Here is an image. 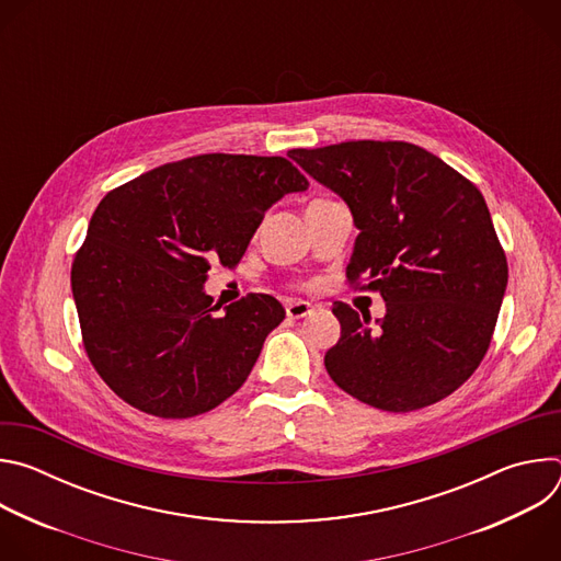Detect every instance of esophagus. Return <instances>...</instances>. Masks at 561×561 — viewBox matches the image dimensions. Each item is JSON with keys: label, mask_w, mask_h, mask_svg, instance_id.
Segmentation results:
<instances>
[{"label": "esophagus", "mask_w": 561, "mask_h": 561, "mask_svg": "<svg viewBox=\"0 0 561 561\" xmlns=\"http://www.w3.org/2000/svg\"><path fill=\"white\" fill-rule=\"evenodd\" d=\"M310 310H312V306H310L308 301H301V299H295V301H288V304H286V314H288L290 319H301V317H306Z\"/></svg>", "instance_id": "esophagus-1"}]
</instances>
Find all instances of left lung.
<instances>
[{
	"label": "left lung",
	"instance_id": "1",
	"mask_svg": "<svg viewBox=\"0 0 561 561\" xmlns=\"http://www.w3.org/2000/svg\"><path fill=\"white\" fill-rule=\"evenodd\" d=\"M290 159L337 193L359 228L348 282L379 290L370 327L344 301L340 342L324 364L359 402L409 413L457 390L484 359L508 284V264L484 195L409 141L293 148Z\"/></svg>",
	"mask_w": 561,
	"mask_h": 561
}]
</instances>
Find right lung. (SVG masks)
Segmentation results:
<instances>
[{
	"mask_svg": "<svg viewBox=\"0 0 561 561\" xmlns=\"http://www.w3.org/2000/svg\"><path fill=\"white\" fill-rule=\"evenodd\" d=\"M306 188L284 157L210 152L152 169L100 202L70 286L89 359L126 404L186 420L247 381L286 312L253 293L217 314L206 273L213 260L234 266L264 213Z\"/></svg>",
	"mask_w": 561,
	"mask_h": 561,
	"instance_id": "add662e5",
	"label": "right lung"
}]
</instances>
